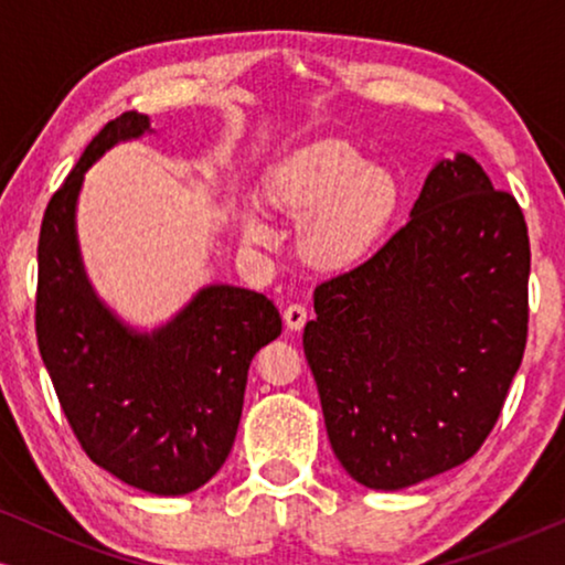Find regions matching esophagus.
<instances>
[{
	"label": "esophagus",
	"instance_id": "esophagus-1",
	"mask_svg": "<svg viewBox=\"0 0 565 565\" xmlns=\"http://www.w3.org/2000/svg\"><path fill=\"white\" fill-rule=\"evenodd\" d=\"M282 319H285V323H288V329H303V323L308 321V311H306V306H300V303H290L288 308H285L282 311Z\"/></svg>",
	"mask_w": 565,
	"mask_h": 565
}]
</instances>
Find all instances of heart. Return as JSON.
I'll use <instances>...</instances> for the list:
<instances>
[{
	"label": "heart",
	"instance_id": "heart-1",
	"mask_svg": "<svg viewBox=\"0 0 565 565\" xmlns=\"http://www.w3.org/2000/svg\"><path fill=\"white\" fill-rule=\"evenodd\" d=\"M273 200L285 213L308 218L303 249L316 265L344 267L358 262L396 218L401 184L385 167L337 138L316 141L292 157L273 184ZM249 242L275 238L259 213L244 215Z\"/></svg>",
	"mask_w": 565,
	"mask_h": 565
}]
</instances>
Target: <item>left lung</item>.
<instances>
[{"label": "left lung", "mask_w": 565, "mask_h": 565, "mask_svg": "<svg viewBox=\"0 0 565 565\" xmlns=\"http://www.w3.org/2000/svg\"><path fill=\"white\" fill-rule=\"evenodd\" d=\"M527 280L520 203L458 153L373 257L316 285L303 352L354 481L406 489L481 450L522 365Z\"/></svg>", "instance_id": "1"}]
</instances>
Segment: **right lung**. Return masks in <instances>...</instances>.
Returning a JSON list of instances; mask_svg holds the SVG:
<instances>
[{
    "instance_id": "obj_1",
    "label": "right lung",
    "mask_w": 565,
    "mask_h": 565,
    "mask_svg": "<svg viewBox=\"0 0 565 565\" xmlns=\"http://www.w3.org/2000/svg\"><path fill=\"white\" fill-rule=\"evenodd\" d=\"M149 130L128 110L105 122L53 192L38 238L35 337L58 404L92 462L128 486L182 497L218 473L236 439L252 358L280 337L262 292L211 285L172 323L134 334L84 277L74 207L84 172Z\"/></svg>"
}]
</instances>
